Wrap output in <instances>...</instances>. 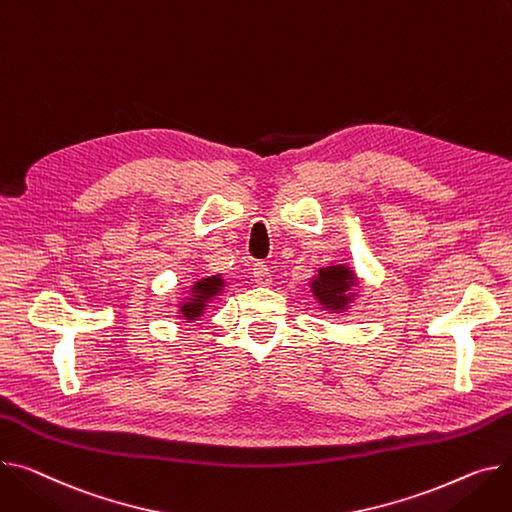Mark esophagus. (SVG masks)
Returning <instances> with one entry per match:
<instances>
[{
  "mask_svg": "<svg viewBox=\"0 0 512 512\" xmlns=\"http://www.w3.org/2000/svg\"><path fill=\"white\" fill-rule=\"evenodd\" d=\"M253 278L257 286H269L271 284V271L263 261H257L253 265Z\"/></svg>",
  "mask_w": 512,
  "mask_h": 512,
  "instance_id": "esophagus-1",
  "label": "esophagus"
}]
</instances>
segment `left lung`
Instances as JSON below:
<instances>
[{"instance_id": "left-lung-1", "label": "left lung", "mask_w": 512, "mask_h": 512, "mask_svg": "<svg viewBox=\"0 0 512 512\" xmlns=\"http://www.w3.org/2000/svg\"><path fill=\"white\" fill-rule=\"evenodd\" d=\"M358 278L348 265H327L317 271L311 278V292L325 311L344 313L348 311L350 302L354 300Z\"/></svg>"}]
</instances>
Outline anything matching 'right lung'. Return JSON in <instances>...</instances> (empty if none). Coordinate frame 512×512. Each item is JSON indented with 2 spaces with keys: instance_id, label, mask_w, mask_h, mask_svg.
I'll return each instance as SVG.
<instances>
[{
  "instance_id": "1",
  "label": "right lung",
  "mask_w": 512,
  "mask_h": 512,
  "mask_svg": "<svg viewBox=\"0 0 512 512\" xmlns=\"http://www.w3.org/2000/svg\"><path fill=\"white\" fill-rule=\"evenodd\" d=\"M222 276H210L193 282L189 288V296L179 304V319H185V323L197 321L203 313H206L210 300H214L224 290Z\"/></svg>"
}]
</instances>
